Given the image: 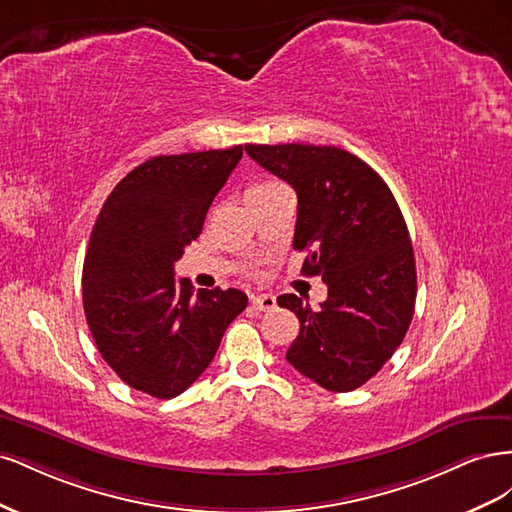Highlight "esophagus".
<instances>
[{
	"mask_svg": "<svg viewBox=\"0 0 512 512\" xmlns=\"http://www.w3.org/2000/svg\"><path fill=\"white\" fill-rule=\"evenodd\" d=\"M252 305L256 309H260V312H271V309L275 307V297L273 294H252Z\"/></svg>",
	"mask_w": 512,
	"mask_h": 512,
	"instance_id": "34e87169",
	"label": "esophagus"
}]
</instances>
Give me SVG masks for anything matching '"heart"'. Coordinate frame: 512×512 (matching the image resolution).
I'll return each mask as SVG.
<instances>
[{
	"instance_id": "b5f03b06",
	"label": "heart",
	"mask_w": 512,
	"mask_h": 512,
	"mask_svg": "<svg viewBox=\"0 0 512 512\" xmlns=\"http://www.w3.org/2000/svg\"><path fill=\"white\" fill-rule=\"evenodd\" d=\"M284 183H280V181H258V183H254V185H250V188H247V192H245V198L247 200H254V198H260V196H265V194H269V192H273V190H277V188H282Z\"/></svg>"
}]
</instances>
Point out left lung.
<instances>
[{"mask_svg": "<svg viewBox=\"0 0 512 512\" xmlns=\"http://www.w3.org/2000/svg\"><path fill=\"white\" fill-rule=\"evenodd\" d=\"M250 158L290 183L299 198L292 247L305 275H320V307L297 294L277 303L301 329L286 361L322 389H359L404 342L414 316V250L389 185L374 168L337 147L245 145Z\"/></svg>", "mask_w": 512, "mask_h": 512, "instance_id": "left-lung-1", "label": "left lung"}]
</instances>
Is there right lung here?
Returning a JSON list of instances; mask_svg holds the SVG:
<instances>
[{
	"label": "right lung",
	"instance_id": "right-lung-1",
	"mask_svg": "<svg viewBox=\"0 0 512 512\" xmlns=\"http://www.w3.org/2000/svg\"><path fill=\"white\" fill-rule=\"evenodd\" d=\"M243 156V145L156 156L123 177L91 230L83 307L115 374L158 399L181 395L209 367L247 305L237 288L198 290L175 277L185 245Z\"/></svg>",
	"mask_w": 512,
	"mask_h": 512
}]
</instances>
